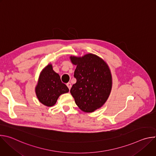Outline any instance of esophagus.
I'll return each mask as SVG.
<instances>
[{
  "mask_svg": "<svg viewBox=\"0 0 156 156\" xmlns=\"http://www.w3.org/2000/svg\"><path fill=\"white\" fill-rule=\"evenodd\" d=\"M66 86H67V87H69V90H70L71 87H72V84H71V83H66Z\"/></svg>",
  "mask_w": 156,
  "mask_h": 156,
  "instance_id": "34e87169",
  "label": "esophagus"
}]
</instances>
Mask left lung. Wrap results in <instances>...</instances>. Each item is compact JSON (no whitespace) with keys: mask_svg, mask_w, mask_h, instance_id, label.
Here are the masks:
<instances>
[{"mask_svg":"<svg viewBox=\"0 0 156 156\" xmlns=\"http://www.w3.org/2000/svg\"><path fill=\"white\" fill-rule=\"evenodd\" d=\"M76 65V80L70 93L76 104L85 112H92L107 101L112 88V76L106 63L98 56L88 54L82 57H70Z\"/></svg>","mask_w":156,"mask_h":156,"instance_id":"obj_1","label":"left lung"}]
</instances>
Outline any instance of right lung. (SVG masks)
<instances>
[{"mask_svg":"<svg viewBox=\"0 0 156 156\" xmlns=\"http://www.w3.org/2000/svg\"><path fill=\"white\" fill-rule=\"evenodd\" d=\"M68 87L61 81L60 77L55 73L52 65H48L40 74L36 93L39 101L48 107L54 105L58 97L68 93Z\"/></svg>","mask_w":156,"mask_h":156,"instance_id":"1","label":"right lung"}]
</instances>
